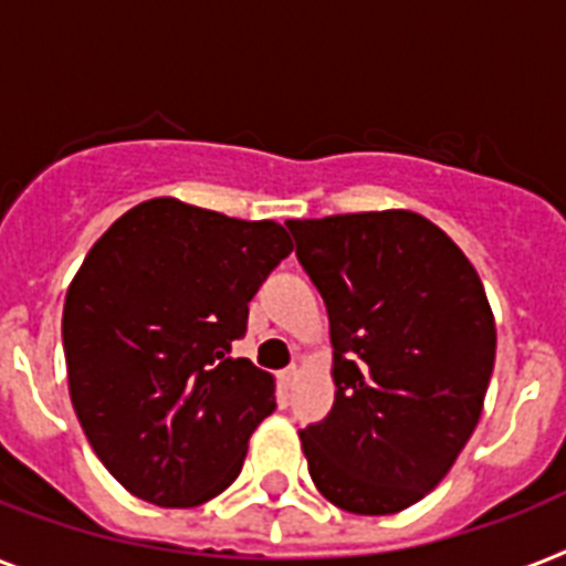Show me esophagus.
Returning <instances> with one entry per match:
<instances>
[{"instance_id": "34e87169", "label": "esophagus", "mask_w": 566, "mask_h": 566, "mask_svg": "<svg viewBox=\"0 0 566 566\" xmlns=\"http://www.w3.org/2000/svg\"><path fill=\"white\" fill-rule=\"evenodd\" d=\"M298 380V366H287V369L282 371V384L284 387H293Z\"/></svg>"}]
</instances>
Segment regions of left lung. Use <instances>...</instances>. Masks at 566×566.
Segmentation results:
<instances>
[{"mask_svg": "<svg viewBox=\"0 0 566 566\" xmlns=\"http://www.w3.org/2000/svg\"><path fill=\"white\" fill-rule=\"evenodd\" d=\"M287 229L334 346V410L298 433L311 480L343 512H403L448 476L482 416L497 352L485 287L410 209Z\"/></svg>", "mask_w": 566, "mask_h": 566, "instance_id": "8db88e82", "label": "left lung"}]
</instances>
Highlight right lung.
Instances as JSON below:
<instances>
[{"mask_svg":"<svg viewBox=\"0 0 566 566\" xmlns=\"http://www.w3.org/2000/svg\"><path fill=\"white\" fill-rule=\"evenodd\" d=\"M293 241L275 220L154 197L92 243L66 291L69 398L92 450L133 497L203 506L241 474L275 378L232 343Z\"/></svg>","mask_w":566,"mask_h":566,"instance_id":"obj_1","label":"right lung"}]
</instances>
